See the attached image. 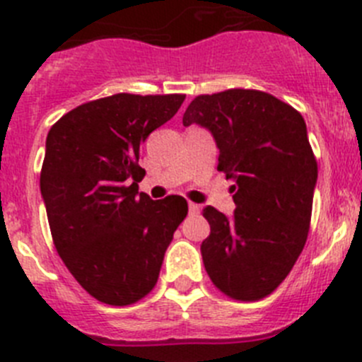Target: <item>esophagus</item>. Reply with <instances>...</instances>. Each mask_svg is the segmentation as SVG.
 I'll return each mask as SVG.
<instances>
[{
  "instance_id": "obj_1",
  "label": "esophagus",
  "mask_w": 362,
  "mask_h": 362,
  "mask_svg": "<svg viewBox=\"0 0 362 362\" xmlns=\"http://www.w3.org/2000/svg\"><path fill=\"white\" fill-rule=\"evenodd\" d=\"M189 212H191V214H198V212H200V205L189 202Z\"/></svg>"
}]
</instances>
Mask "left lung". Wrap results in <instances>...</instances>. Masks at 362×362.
Instances as JSON below:
<instances>
[{
	"instance_id": "left-lung-1",
	"label": "left lung",
	"mask_w": 362,
	"mask_h": 362,
	"mask_svg": "<svg viewBox=\"0 0 362 362\" xmlns=\"http://www.w3.org/2000/svg\"><path fill=\"white\" fill-rule=\"evenodd\" d=\"M182 123L211 132L218 170L235 182L234 216L204 209L205 269L230 298H264L291 272L309 234L318 164L305 121L272 94L230 89L194 98Z\"/></svg>"
}]
</instances>
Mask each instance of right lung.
Masks as SVG:
<instances>
[{
    "label": "right lung",
    "mask_w": 362,
    "mask_h": 362,
    "mask_svg": "<svg viewBox=\"0 0 362 362\" xmlns=\"http://www.w3.org/2000/svg\"><path fill=\"white\" fill-rule=\"evenodd\" d=\"M184 94H114L60 117L40 171L49 230L71 275L96 300L130 305L157 284L187 202L139 192L141 144L170 121Z\"/></svg>",
    "instance_id": "obj_1"
}]
</instances>
